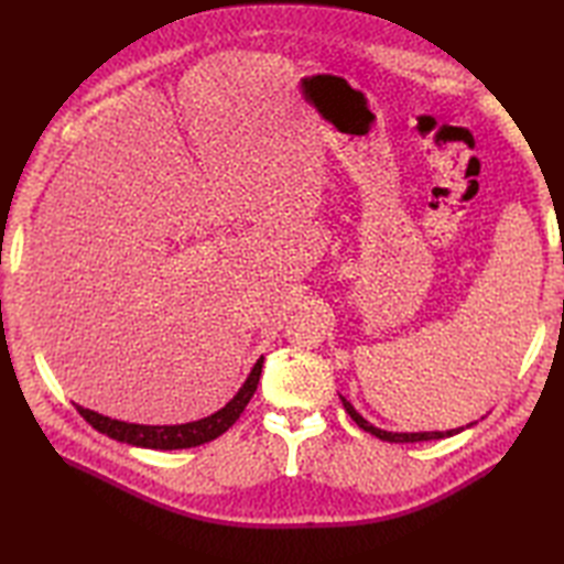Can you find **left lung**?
Here are the masks:
<instances>
[{
	"label": "left lung",
	"instance_id": "1",
	"mask_svg": "<svg viewBox=\"0 0 564 564\" xmlns=\"http://www.w3.org/2000/svg\"><path fill=\"white\" fill-rule=\"evenodd\" d=\"M340 398V402H344V406H346V412L350 414V419L360 425L362 431H367V433H371V435H377L379 440H386V442H431V440H442V437H452V435H456V433H460V431H466V429H470V425H475V423H468L466 429L464 425H460V429H452V431H423V433H392V431H383V429H377V425L373 423H369L362 414H357L355 412V406L344 398V395H338Z\"/></svg>",
	"mask_w": 564,
	"mask_h": 564
}]
</instances>
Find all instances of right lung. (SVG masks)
I'll list each match as a JSON object with an SVG mask.
<instances>
[{"label": "right lung", "instance_id": "obj_1", "mask_svg": "<svg viewBox=\"0 0 564 564\" xmlns=\"http://www.w3.org/2000/svg\"><path fill=\"white\" fill-rule=\"evenodd\" d=\"M261 367H263V357L256 360L247 381L242 383L240 390L235 392V398L226 406H220L218 412H214L212 416H204V419L191 421V423H178V425L127 423V421H117V419L104 416L98 412H91V409H84L79 404H77V412L87 419L98 433H104L117 442H127V445H133V447H145V449L199 447V445H204V442H212L218 435H224L230 425L240 419L245 406L253 398L256 386H259Z\"/></svg>", "mask_w": 564, "mask_h": 564}]
</instances>
